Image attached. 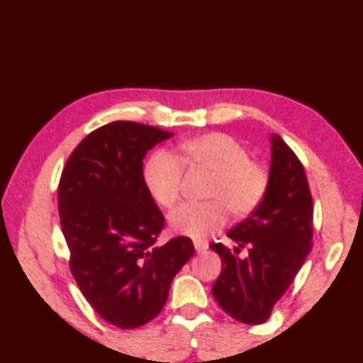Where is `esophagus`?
<instances>
[{
  "instance_id": "esophagus-1",
  "label": "esophagus",
  "mask_w": 363,
  "mask_h": 363,
  "mask_svg": "<svg viewBox=\"0 0 363 363\" xmlns=\"http://www.w3.org/2000/svg\"><path fill=\"white\" fill-rule=\"evenodd\" d=\"M194 247L198 253H204L209 248V244L206 240H194Z\"/></svg>"
}]
</instances>
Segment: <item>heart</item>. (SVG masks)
<instances>
[{"label":"heart","mask_w":363,"mask_h":363,"mask_svg":"<svg viewBox=\"0 0 363 363\" xmlns=\"http://www.w3.org/2000/svg\"><path fill=\"white\" fill-rule=\"evenodd\" d=\"M182 167L203 169L211 174L204 203H187L168 217L172 230L181 236L206 239L234 217L253 214L271 186V174L264 165L248 157L247 147L226 133H208L186 140L176 147V157L167 151H155L143 165V184L149 196L163 209L177 201L181 191Z\"/></svg>","instance_id":"heart-1"}]
</instances>
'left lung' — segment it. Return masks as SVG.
<instances>
[{
	"mask_svg": "<svg viewBox=\"0 0 363 363\" xmlns=\"http://www.w3.org/2000/svg\"><path fill=\"white\" fill-rule=\"evenodd\" d=\"M271 186L259 208L234 226L228 238L249 245L238 259L223 244H211L222 259L212 294L226 313L244 324H261L286 293L311 250L313 200L303 165L279 135H272Z\"/></svg>",
	"mask_w": 363,
	"mask_h": 363,
	"instance_id": "1",
	"label": "left lung"
}]
</instances>
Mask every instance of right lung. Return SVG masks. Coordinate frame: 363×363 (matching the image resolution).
<instances>
[{
  "instance_id": "obj_1",
  "label": "right lung",
  "mask_w": 363,
  "mask_h": 363,
  "mask_svg": "<svg viewBox=\"0 0 363 363\" xmlns=\"http://www.w3.org/2000/svg\"><path fill=\"white\" fill-rule=\"evenodd\" d=\"M172 132L115 121L91 132L66 162L58 187L70 272L91 307L121 329L157 316L169 285L194 257L191 239L157 245L165 217L143 184V159Z\"/></svg>"
}]
</instances>
